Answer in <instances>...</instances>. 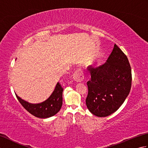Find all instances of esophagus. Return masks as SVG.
<instances>
[{"mask_svg":"<svg viewBox=\"0 0 148 148\" xmlns=\"http://www.w3.org/2000/svg\"><path fill=\"white\" fill-rule=\"evenodd\" d=\"M73 79L77 82H81L84 79V74L83 71L81 69H77L73 74Z\"/></svg>","mask_w":148,"mask_h":148,"instance_id":"obj_1","label":"esophagus"}]
</instances>
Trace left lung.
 I'll return each instance as SVG.
<instances>
[{"instance_id":"8db88e82","label":"left lung","mask_w":148,"mask_h":148,"mask_svg":"<svg viewBox=\"0 0 148 148\" xmlns=\"http://www.w3.org/2000/svg\"><path fill=\"white\" fill-rule=\"evenodd\" d=\"M91 79L86 104L98 117H106L117 111L130 93L132 71L127 56L114 45L108 60L96 68L88 67Z\"/></svg>"}]
</instances>
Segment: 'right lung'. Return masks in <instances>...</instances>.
I'll return each instance as SVG.
<instances>
[{"label":"right lung","mask_w":148,"mask_h":148,"mask_svg":"<svg viewBox=\"0 0 148 148\" xmlns=\"http://www.w3.org/2000/svg\"><path fill=\"white\" fill-rule=\"evenodd\" d=\"M63 90L61 84L58 82L49 98L39 103H30L15 94L19 102L31 114L39 118H48L55 115L60 110L63 101Z\"/></svg>","instance_id":"1"}]
</instances>
